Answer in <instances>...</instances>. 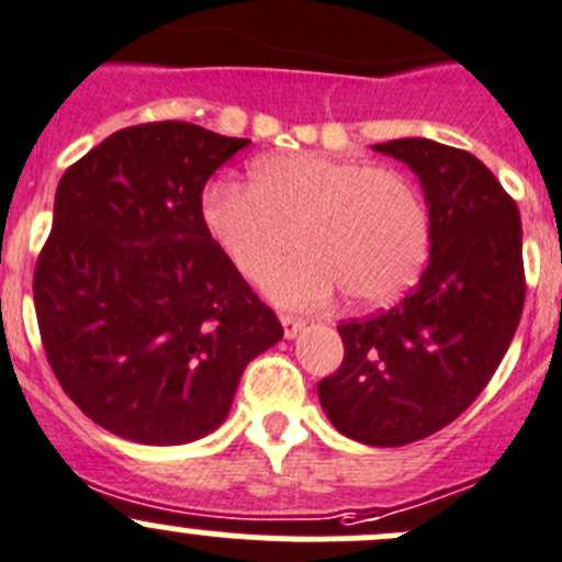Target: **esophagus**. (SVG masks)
<instances>
[{"label": "esophagus", "instance_id": "esophagus-1", "mask_svg": "<svg viewBox=\"0 0 562 562\" xmlns=\"http://www.w3.org/2000/svg\"><path fill=\"white\" fill-rule=\"evenodd\" d=\"M280 321H282V328H285V337H296V334L304 328V323H307L304 317L288 315V313H282Z\"/></svg>", "mask_w": 562, "mask_h": 562}]
</instances>
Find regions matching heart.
<instances>
[{
  "label": "heart",
  "instance_id": "obj_1",
  "mask_svg": "<svg viewBox=\"0 0 562 562\" xmlns=\"http://www.w3.org/2000/svg\"><path fill=\"white\" fill-rule=\"evenodd\" d=\"M203 228L236 274L269 282L282 304L315 307L345 291L381 307L413 285L429 252V212L418 187L394 168L361 160L274 155L252 162L247 187L217 181L203 192Z\"/></svg>",
  "mask_w": 562,
  "mask_h": 562
}]
</instances>
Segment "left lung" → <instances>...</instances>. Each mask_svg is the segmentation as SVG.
Instances as JSON below:
<instances>
[{
  "label": "left lung",
  "instance_id": "obj_1",
  "mask_svg": "<svg viewBox=\"0 0 562 562\" xmlns=\"http://www.w3.org/2000/svg\"><path fill=\"white\" fill-rule=\"evenodd\" d=\"M372 149L418 173L432 249L394 307L339 323L342 364L317 396L339 432L394 449L449 427L495 375L525 307L522 220L470 151L427 138Z\"/></svg>",
  "mask_w": 562,
  "mask_h": 562
}]
</instances>
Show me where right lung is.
<instances>
[{"mask_svg":"<svg viewBox=\"0 0 562 562\" xmlns=\"http://www.w3.org/2000/svg\"><path fill=\"white\" fill-rule=\"evenodd\" d=\"M247 144L146 122L61 173L32 280L40 339L65 394L119 438L209 435L245 367L282 337L201 217L209 176Z\"/></svg>","mask_w":562,"mask_h":562,"instance_id":"obj_1","label":"right lung"}]
</instances>
